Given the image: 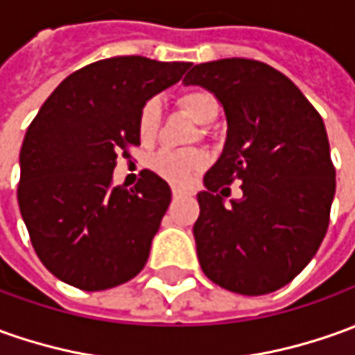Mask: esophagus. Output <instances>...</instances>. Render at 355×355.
<instances>
[{"label": "esophagus", "mask_w": 355, "mask_h": 355, "mask_svg": "<svg viewBox=\"0 0 355 355\" xmlns=\"http://www.w3.org/2000/svg\"><path fill=\"white\" fill-rule=\"evenodd\" d=\"M173 196L175 198H182V196H188V192L187 190H182V188H173Z\"/></svg>", "instance_id": "obj_1"}]
</instances>
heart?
I'll return each instance as SVG.
<instances>
[{
  "label": "heart",
  "instance_id": "heart-1",
  "mask_svg": "<svg viewBox=\"0 0 355 355\" xmlns=\"http://www.w3.org/2000/svg\"><path fill=\"white\" fill-rule=\"evenodd\" d=\"M178 110H182L196 124L208 126L219 114V103L214 93L206 89H190L178 95ZM161 128V105L157 98H147L137 114V136L144 144H151ZM208 165V157L200 149H163L151 159V168L159 177L175 184H188L202 168Z\"/></svg>",
  "mask_w": 355,
  "mask_h": 355
}]
</instances>
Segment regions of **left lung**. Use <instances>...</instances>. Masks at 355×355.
Wrapping results in <instances>:
<instances>
[{
	"instance_id": "1",
	"label": "left lung",
	"mask_w": 355,
	"mask_h": 355,
	"mask_svg": "<svg viewBox=\"0 0 355 355\" xmlns=\"http://www.w3.org/2000/svg\"><path fill=\"white\" fill-rule=\"evenodd\" d=\"M218 96L227 141L198 194L194 239L214 284L241 295L284 288L319 250L330 221L336 171L324 122L278 69L247 58L198 64L182 79ZM243 198L223 206L230 182Z\"/></svg>"
}]
</instances>
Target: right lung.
<instances>
[{
    "label": "right lung",
    "instance_id": "add662e5",
    "mask_svg": "<svg viewBox=\"0 0 355 355\" xmlns=\"http://www.w3.org/2000/svg\"><path fill=\"white\" fill-rule=\"evenodd\" d=\"M190 62L98 60L46 98L21 147L17 200L40 262L83 291L137 276L171 204V188L141 171L134 188L110 187L118 153L139 146L137 114L177 83Z\"/></svg>",
    "mask_w": 355,
    "mask_h": 355
}]
</instances>
